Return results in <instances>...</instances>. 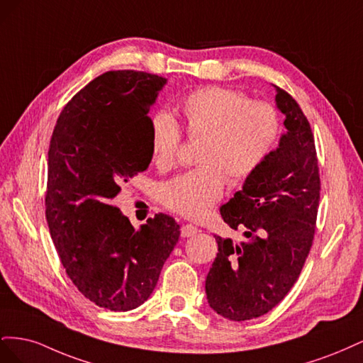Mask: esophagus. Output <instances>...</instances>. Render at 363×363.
<instances>
[{"label": "esophagus", "mask_w": 363, "mask_h": 363, "mask_svg": "<svg viewBox=\"0 0 363 363\" xmlns=\"http://www.w3.org/2000/svg\"><path fill=\"white\" fill-rule=\"evenodd\" d=\"M199 232H200V230L196 228V227H194L192 224H184V225H182V236H183V238H191V236L196 235Z\"/></svg>", "instance_id": "esophagus-1"}]
</instances>
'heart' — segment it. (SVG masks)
I'll list each match as a JSON object with an SVG mask.
<instances>
[{
    "mask_svg": "<svg viewBox=\"0 0 363 363\" xmlns=\"http://www.w3.org/2000/svg\"><path fill=\"white\" fill-rule=\"evenodd\" d=\"M177 111L188 138H201L196 152L201 164L164 182L157 196L169 211L200 219L221 200L227 180L242 183L268 160L280 136V115L274 104L250 100L244 92L224 86H206L186 94ZM182 139L180 125L171 115H152L150 147L159 169L175 167Z\"/></svg>",
    "mask_w": 363,
    "mask_h": 363,
    "instance_id": "obj_1",
    "label": "heart"
}]
</instances>
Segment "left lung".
<instances>
[{
  "label": "left lung",
  "instance_id": "left-lung-1",
  "mask_svg": "<svg viewBox=\"0 0 363 363\" xmlns=\"http://www.w3.org/2000/svg\"><path fill=\"white\" fill-rule=\"evenodd\" d=\"M276 91L288 131L242 191L219 208L245 240L215 235L218 255L206 279L208 304L232 321L274 309L298 280L313 242L321 191L315 139L298 103Z\"/></svg>",
  "mask_w": 363,
  "mask_h": 363
}]
</instances>
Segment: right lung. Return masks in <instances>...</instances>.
I'll use <instances>...</instances> for the list:
<instances>
[{"label": "right lung", "instance_id": "right-lung-1", "mask_svg": "<svg viewBox=\"0 0 363 363\" xmlns=\"http://www.w3.org/2000/svg\"><path fill=\"white\" fill-rule=\"evenodd\" d=\"M167 83L124 69L96 77L59 115L48 150L45 216L68 277L108 311L136 309L155 291L180 227L157 213L135 230L113 199L151 162L150 107Z\"/></svg>", "mask_w": 363, "mask_h": 363}]
</instances>
